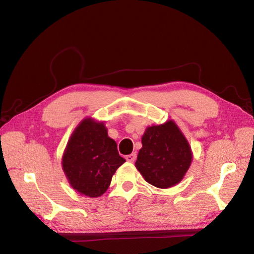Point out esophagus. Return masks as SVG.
I'll return each instance as SVG.
<instances>
[{
  "label": "esophagus",
  "mask_w": 254,
  "mask_h": 254,
  "mask_svg": "<svg viewBox=\"0 0 254 254\" xmlns=\"http://www.w3.org/2000/svg\"><path fill=\"white\" fill-rule=\"evenodd\" d=\"M126 159L128 162H134L135 159H136V152H133V154H129V155L126 156Z\"/></svg>",
  "instance_id": "34e87169"
}]
</instances>
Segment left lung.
Instances as JSON below:
<instances>
[{
	"instance_id": "8db88e82",
	"label": "left lung",
	"mask_w": 254,
	"mask_h": 254,
	"mask_svg": "<svg viewBox=\"0 0 254 254\" xmlns=\"http://www.w3.org/2000/svg\"><path fill=\"white\" fill-rule=\"evenodd\" d=\"M141 144L135 167L145 181L158 188L179 184L190 167L192 152L175 122L147 127Z\"/></svg>"
}]
</instances>
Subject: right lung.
I'll return each instance as SVG.
<instances>
[{
	"mask_svg": "<svg viewBox=\"0 0 254 254\" xmlns=\"http://www.w3.org/2000/svg\"><path fill=\"white\" fill-rule=\"evenodd\" d=\"M125 162L104 122L86 118L70 136L63 156V170L73 190L93 198L108 190L113 175Z\"/></svg>",
	"mask_w": 254,
	"mask_h": 254,
	"instance_id": "1",
	"label": "right lung"
}]
</instances>
